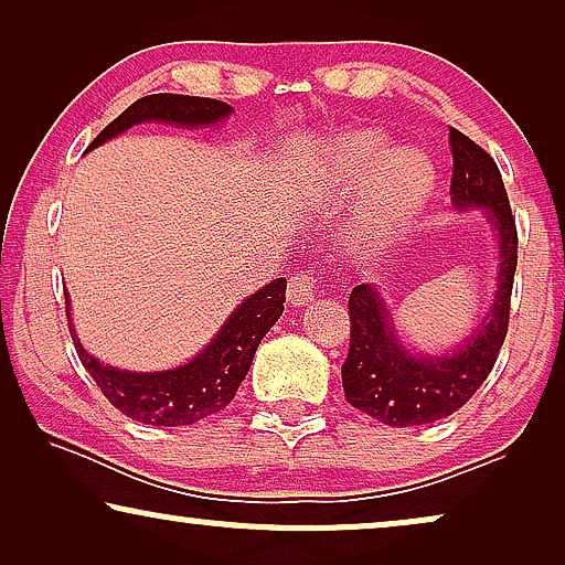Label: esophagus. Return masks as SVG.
<instances>
[{"label": "esophagus", "mask_w": 565, "mask_h": 565, "mask_svg": "<svg viewBox=\"0 0 565 565\" xmlns=\"http://www.w3.org/2000/svg\"><path fill=\"white\" fill-rule=\"evenodd\" d=\"M313 292H316V277L313 273H300L290 280L288 285V300L296 306H306L313 300Z\"/></svg>", "instance_id": "1"}]
</instances>
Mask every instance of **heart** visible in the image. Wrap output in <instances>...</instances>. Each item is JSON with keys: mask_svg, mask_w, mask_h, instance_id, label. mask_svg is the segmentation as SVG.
Segmentation results:
<instances>
[{"mask_svg": "<svg viewBox=\"0 0 565 565\" xmlns=\"http://www.w3.org/2000/svg\"><path fill=\"white\" fill-rule=\"evenodd\" d=\"M329 167L339 192H358L367 184L362 236L375 244L404 234L435 190L431 161L414 149L391 153L388 138L377 130H354L331 143Z\"/></svg>", "mask_w": 565, "mask_h": 565, "instance_id": "1", "label": "heart"}]
</instances>
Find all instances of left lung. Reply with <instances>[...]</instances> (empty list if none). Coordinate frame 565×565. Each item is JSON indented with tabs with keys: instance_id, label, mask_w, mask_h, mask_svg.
<instances>
[{
	"instance_id": "8db88e82",
	"label": "left lung",
	"mask_w": 565,
	"mask_h": 565,
	"mask_svg": "<svg viewBox=\"0 0 565 565\" xmlns=\"http://www.w3.org/2000/svg\"><path fill=\"white\" fill-rule=\"evenodd\" d=\"M455 211H483L499 238L497 292L473 334L443 354L408 350L375 285L350 292V354L342 365L344 398L388 427L431 424L458 412L481 388L509 327L516 273V226L501 172L476 141L450 128Z\"/></svg>"
}]
</instances>
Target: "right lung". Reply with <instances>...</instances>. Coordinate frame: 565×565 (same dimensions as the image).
Returning a JSON list of instances; mask_svg holds the SVG:
<instances>
[{
    "label": "right lung",
    "mask_w": 565,
    "mask_h": 565,
    "mask_svg": "<svg viewBox=\"0 0 565 565\" xmlns=\"http://www.w3.org/2000/svg\"><path fill=\"white\" fill-rule=\"evenodd\" d=\"M231 113H234V107L221 103V99L161 92V95L136 99L92 141L87 151L126 134L138 122L207 128L218 126ZM285 288H288L285 277L267 282L265 288H259L234 308V313L223 321L218 334L207 342L205 350H200L184 365L157 370V373H134V370L103 365L97 358H92L76 337L72 313H68L72 300H68V292L64 296L68 331H72L76 354H79L87 373L95 377L103 396L134 422L151 424V427H184V424H195L205 416L218 414L234 401L238 385L249 373L259 342L282 316Z\"/></svg>",
    "instance_id": "obj_1"
}]
</instances>
